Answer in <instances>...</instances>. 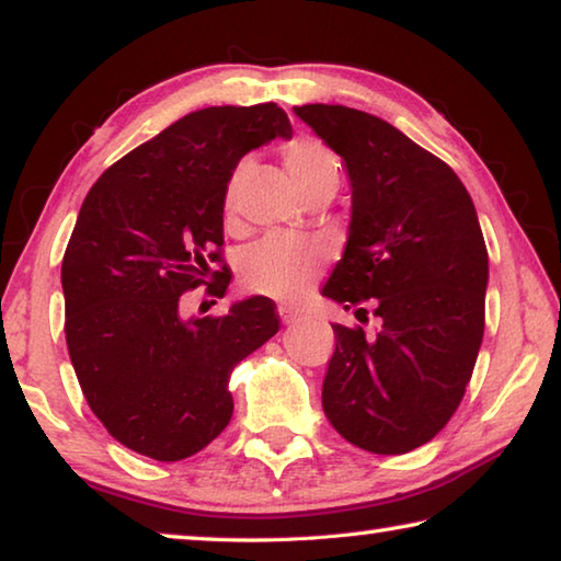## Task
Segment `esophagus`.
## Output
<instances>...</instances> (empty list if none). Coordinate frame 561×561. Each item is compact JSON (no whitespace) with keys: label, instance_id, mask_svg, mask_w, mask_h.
Here are the masks:
<instances>
[{"label":"esophagus","instance_id":"esophagus-1","mask_svg":"<svg viewBox=\"0 0 561 561\" xmlns=\"http://www.w3.org/2000/svg\"><path fill=\"white\" fill-rule=\"evenodd\" d=\"M279 319H282V324H297L299 321V314L294 309H289V307H279Z\"/></svg>","mask_w":561,"mask_h":561}]
</instances>
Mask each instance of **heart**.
Here are the masks:
<instances>
[{"instance_id": "1", "label": "heart", "mask_w": 561, "mask_h": 561, "mask_svg": "<svg viewBox=\"0 0 561 561\" xmlns=\"http://www.w3.org/2000/svg\"><path fill=\"white\" fill-rule=\"evenodd\" d=\"M284 165L299 190L309 187L327 175H339L336 158L314 138H299L284 148ZM240 175L227 187V207H232ZM324 254L317 244L291 240V237H264L240 257V284L244 291L262 297L291 301L301 297L319 277Z\"/></svg>"}]
</instances>
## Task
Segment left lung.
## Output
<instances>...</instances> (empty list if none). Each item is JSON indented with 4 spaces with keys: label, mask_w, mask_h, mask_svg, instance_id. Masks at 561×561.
Segmentation results:
<instances>
[{
    "label": "left lung",
    "mask_w": 561,
    "mask_h": 561,
    "mask_svg": "<svg viewBox=\"0 0 561 561\" xmlns=\"http://www.w3.org/2000/svg\"><path fill=\"white\" fill-rule=\"evenodd\" d=\"M294 113L351 180L346 250L321 294L381 319L376 336L331 324L324 413L360 450H415L458 411L485 331L488 247L472 197L448 163L371 113Z\"/></svg>",
    "instance_id": "obj_1"
}]
</instances>
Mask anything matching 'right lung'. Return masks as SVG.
Returning a JSON list of instances; mask_svg holds the SVG:
<instances>
[{"mask_svg":"<svg viewBox=\"0 0 561 561\" xmlns=\"http://www.w3.org/2000/svg\"><path fill=\"white\" fill-rule=\"evenodd\" d=\"M272 138H291L277 103L187 113L113 163L81 205L61 262L66 346L91 411L133 453L175 462L210 445L232 417V368L279 331L267 297L180 319L185 291L207 284L220 297L230 284L227 183Z\"/></svg>","mask_w":561,"mask_h":561,"instance_id":"add662e5","label":"right lung"}]
</instances>
